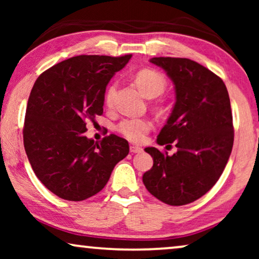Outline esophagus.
<instances>
[{
    "label": "esophagus",
    "mask_w": 259,
    "mask_h": 259,
    "mask_svg": "<svg viewBox=\"0 0 259 259\" xmlns=\"http://www.w3.org/2000/svg\"><path fill=\"white\" fill-rule=\"evenodd\" d=\"M130 151L132 152V153H140V152H143V148L139 147V146H134V145H132V146L130 147Z\"/></svg>",
    "instance_id": "34e87169"
}]
</instances>
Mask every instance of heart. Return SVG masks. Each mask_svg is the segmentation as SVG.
<instances>
[{"label": "heart", "instance_id": "obj_1", "mask_svg": "<svg viewBox=\"0 0 259 259\" xmlns=\"http://www.w3.org/2000/svg\"><path fill=\"white\" fill-rule=\"evenodd\" d=\"M136 82L141 92L147 98H155L161 93H164L167 86L165 76L161 73L153 69H141L137 73ZM115 92V83H112L107 88L105 95V101L108 106L112 105L113 97ZM152 128V122L148 119L144 118H128L123 119L116 126V130L120 134H122L127 140L132 143H140L145 139L146 134Z\"/></svg>", "mask_w": 259, "mask_h": 259}]
</instances>
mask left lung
Wrapping results in <instances>:
<instances>
[{
  "instance_id": "1",
  "label": "left lung",
  "mask_w": 259,
  "mask_h": 259,
  "mask_svg": "<svg viewBox=\"0 0 259 259\" xmlns=\"http://www.w3.org/2000/svg\"><path fill=\"white\" fill-rule=\"evenodd\" d=\"M150 62L165 70L176 90L175 107L157 143H173L178 151L168 155L145 148L153 166L143 182L157 199L180 206L203 197L224 171L233 146L231 105L223 80L198 62L183 58Z\"/></svg>"
}]
</instances>
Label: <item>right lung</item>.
<instances>
[{
    "instance_id": "1",
    "label": "right lung",
    "mask_w": 259,
    "mask_h": 259,
    "mask_svg": "<svg viewBox=\"0 0 259 259\" xmlns=\"http://www.w3.org/2000/svg\"><path fill=\"white\" fill-rule=\"evenodd\" d=\"M131 58L74 56L35 81L24 119V150L40 182L62 199L81 201L100 192L128 154L123 138L111 134L95 143L84 132L88 120L104 113L106 87Z\"/></svg>"
}]
</instances>
